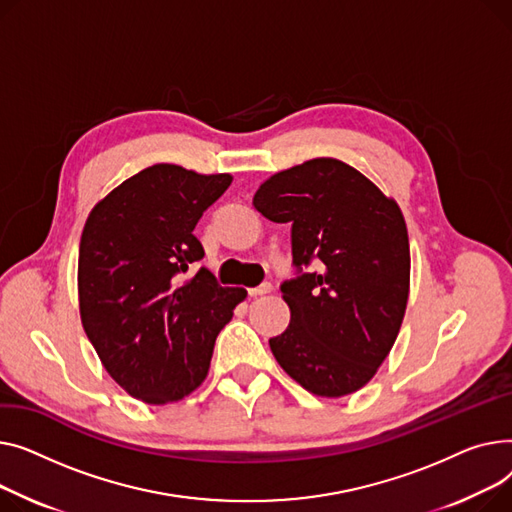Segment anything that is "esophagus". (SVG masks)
<instances>
[{"label":"esophagus","instance_id":"esophagus-1","mask_svg":"<svg viewBox=\"0 0 512 512\" xmlns=\"http://www.w3.org/2000/svg\"><path fill=\"white\" fill-rule=\"evenodd\" d=\"M270 289H273V285H270V283H260L258 287H252V289H248V295H250V297H258V295L270 293Z\"/></svg>","mask_w":512,"mask_h":512}]
</instances>
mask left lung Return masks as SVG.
Listing matches in <instances>:
<instances>
[{
	"instance_id": "obj_1",
	"label": "left lung",
	"mask_w": 512,
	"mask_h": 512,
	"mask_svg": "<svg viewBox=\"0 0 512 512\" xmlns=\"http://www.w3.org/2000/svg\"><path fill=\"white\" fill-rule=\"evenodd\" d=\"M254 206L291 223L295 277L281 285L291 322L270 351L314 395L355 393L395 345L407 308L401 208L351 165L324 157L266 179Z\"/></svg>"
}]
</instances>
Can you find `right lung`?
Returning a JSON list of instances; mask_svg holds the SVG:
<instances>
[{"instance_id":"obj_1","label":"right lung","mask_w":512,"mask_h":512,"mask_svg":"<svg viewBox=\"0 0 512 512\" xmlns=\"http://www.w3.org/2000/svg\"><path fill=\"white\" fill-rule=\"evenodd\" d=\"M231 184L159 163L132 175L86 219L78 254L80 318L105 370L148 405L202 384L221 328L246 297L221 287L194 227Z\"/></svg>"}]
</instances>
